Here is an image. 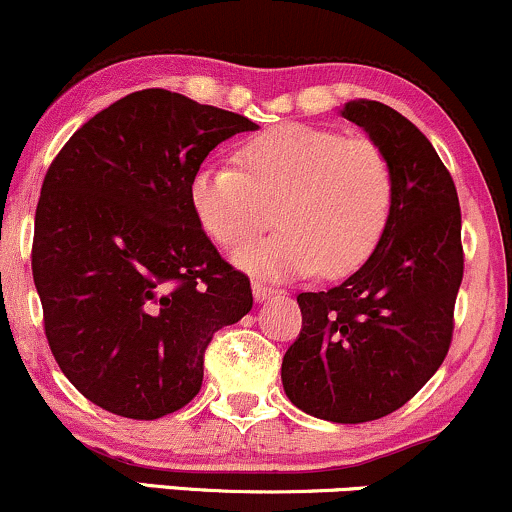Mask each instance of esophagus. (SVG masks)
I'll use <instances>...</instances> for the list:
<instances>
[{
	"mask_svg": "<svg viewBox=\"0 0 512 512\" xmlns=\"http://www.w3.org/2000/svg\"><path fill=\"white\" fill-rule=\"evenodd\" d=\"M251 292H254V299L258 304H263V302H268L270 297H273L275 294V290L273 287H268L266 282H258V280H254L251 282Z\"/></svg>",
	"mask_w": 512,
	"mask_h": 512,
	"instance_id": "esophagus-1",
	"label": "esophagus"
}]
</instances>
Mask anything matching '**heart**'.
Here are the masks:
<instances>
[{
    "instance_id": "1",
    "label": "heart",
    "mask_w": 512,
    "mask_h": 512,
    "mask_svg": "<svg viewBox=\"0 0 512 512\" xmlns=\"http://www.w3.org/2000/svg\"><path fill=\"white\" fill-rule=\"evenodd\" d=\"M234 167L203 165L189 182L201 230L222 249L260 233L274 210L281 232L234 254L263 280L347 275L374 254L393 210V167L366 138L282 124L246 138Z\"/></svg>"
}]
</instances>
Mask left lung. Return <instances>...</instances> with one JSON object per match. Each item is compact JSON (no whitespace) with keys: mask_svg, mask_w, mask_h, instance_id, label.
Wrapping results in <instances>:
<instances>
[{"mask_svg":"<svg viewBox=\"0 0 512 512\" xmlns=\"http://www.w3.org/2000/svg\"><path fill=\"white\" fill-rule=\"evenodd\" d=\"M393 167V210L364 266L328 292H302V333L282 359L292 405L335 424L400 410L436 374L462 282L460 203L434 146L376 100L338 110Z\"/></svg>","mask_w":512,"mask_h":512,"instance_id":"obj_1","label":"left lung"}]
</instances>
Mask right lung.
Returning <instances> with one entry per match:
<instances>
[{
  "label": "right lung",
  "mask_w": 512,
  "mask_h": 512,
  "mask_svg": "<svg viewBox=\"0 0 512 512\" xmlns=\"http://www.w3.org/2000/svg\"><path fill=\"white\" fill-rule=\"evenodd\" d=\"M258 124L162 88L88 119L42 182L33 280L59 369L83 398L129 419L182 410L203 352L254 306L218 254L189 182L218 143Z\"/></svg>",
  "instance_id": "1"
}]
</instances>
